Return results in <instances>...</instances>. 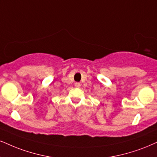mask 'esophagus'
Segmentation results:
<instances>
[{
	"instance_id": "1",
	"label": "esophagus",
	"mask_w": 157,
	"mask_h": 157,
	"mask_svg": "<svg viewBox=\"0 0 157 157\" xmlns=\"http://www.w3.org/2000/svg\"><path fill=\"white\" fill-rule=\"evenodd\" d=\"M75 87H77V88H79L81 86V84H80V83H78V82H75Z\"/></svg>"
}]
</instances>
